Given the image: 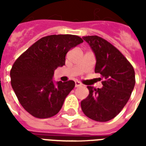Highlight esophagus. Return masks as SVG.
<instances>
[{
  "mask_svg": "<svg viewBox=\"0 0 146 146\" xmlns=\"http://www.w3.org/2000/svg\"><path fill=\"white\" fill-rule=\"evenodd\" d=\"M75 87H78V86H82V83L80 82L75 81Z\"/></svg>",
  "mask_w": 146,
  "mask_h": 146,
  "instance_id": "34e87169",
  "label": "esophagus"
}]
</instances>
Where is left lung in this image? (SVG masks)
I'll use <instances>...</instances> for the list:
<instances>
[{"instance_id":"left-lung-1","label":"left lung","mask_w":146,"mask_h":146,"mask_svg":"<svg viewBox=\"0 0 146 146\" xmlns=\"http://www.w3.org/2000/svg\"><path fill=\"white\" fill-rule=\"evenodd\" d=\"M96 57L95 73L104 78L103 87L87 86L90 94L81 101L84 114L93 120L107 122L123 108L135 85L134 68L111 43L98 36H86Z\"/></svg>"}]
</instances>
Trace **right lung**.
Here are the masks:
<instances>
[{
	"label": "right lung",
	"mask_w": 146,
	"mask_h": 146,
	"mask_svg": "<svg viewBox=\"0 0 146 146\" xmlns=\"http://www.w3.org/2000/svg\"><path fill=\"white\" fill-rule=\"evenodd\" d=\"M82 42L76 35H49L15 60L10 71L11 84L19 103L33 116L49 118L61 109L75 83L72 80L55 82L54 71L65 64L67 52Z\"/></svg>",
	"instance_id": "add662e5"
}]
</instances>
